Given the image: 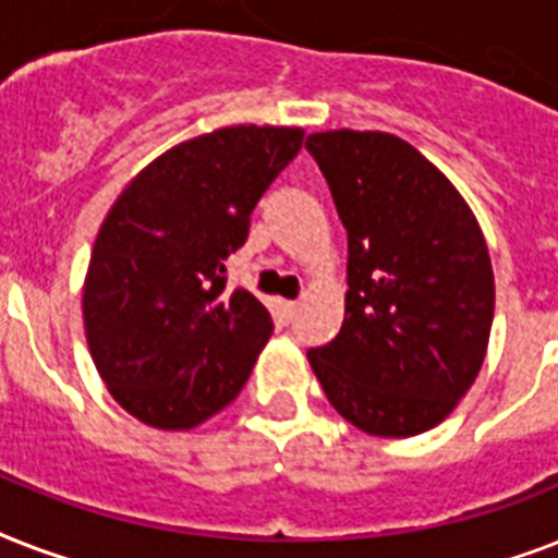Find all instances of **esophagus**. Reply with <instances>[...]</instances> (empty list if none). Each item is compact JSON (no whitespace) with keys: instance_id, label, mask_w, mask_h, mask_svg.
Masks as SVG:
<instances>
[{"instance_id":"34e87169","label":"esophagus","mask_w":558,"mask_h":558,"mask_svg":"<svg viewBox=\"0 0 558 558\" xmlns=\"http://www.w3.org/2000/svg\"><path fill=\"white\" fill-rule=\"evenodd\" d=\"M280 313H283V318H287V322H292V318L298 315V304L295 301H280Z\"/></svg>"}]
</instances>
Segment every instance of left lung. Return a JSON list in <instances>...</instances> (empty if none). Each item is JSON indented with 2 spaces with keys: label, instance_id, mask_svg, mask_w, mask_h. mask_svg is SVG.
Returning a JSON list of instances; mask_svg holds the SVG:
<instances>
[{
  "label": "left lung",
  "instance_id": "8db88e82",
  "mask_svg": "<svg viewBox=\"0 0 558 558\" xmlns=\"http://www.w3.org/2000/svg\"><path fill=\"white\" fill-rule=\"evenodd\" d=\"M348 228L339 336L306 353L330 405L373 437H414L454 411L484 365L495 278L458 187L390 133L306 138Z\"/></svg>",
  "mask_w": 558,
  "mask_h": 558
}]
</instances>
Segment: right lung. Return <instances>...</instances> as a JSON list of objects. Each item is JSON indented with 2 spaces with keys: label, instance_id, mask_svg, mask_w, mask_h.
Masks as SVG:
<instances>
[{
  "label": "right lung",
  "instance_id": "obj_1",
  "mask_svg": "<svg viewBox=\"0 0 558 558\" xmlns=\"http://www.w3.org/2000/svg\"><path fill=\"white\" fill-rule=\"evenodd\" d=\"M304 144L298 126H222L150 161L98 231L83 324L100 379L135 420L187 432L243 390L271 315L228 289L254 205Z\"/></svg>",
  "mask_w": 558,
  "mask_h": 558
}]
</instances>
